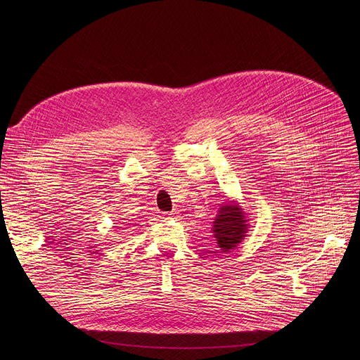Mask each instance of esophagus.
Masks as SVG:
<instances>
[{"mask_svg": "<svg viewBox=\"0 0 360 360\" xmlns=\"http://www.w3.org/2000/svg\"><path fill=\"white\" fill-rule=\"evenodd\" d=\"M167 218H168V219H176V218H178V214H176V212H169V214H167Z\"/></svg>", "mask_w": 360, "mask_h": 360, "instance_id": "obj_1", "label": "esophagus"}]
</instances>
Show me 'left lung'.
<instances>
[{"mask_svg":"<svg viewBox=\"0 0 360 360\" xmlns=\"http://www.w3.org/2000/svg\"><path fill=\"white\" fill-rule=\"evenodd\" d=\"M248 231L249 218L236 200L226 199L219 203L218 214L212 222V233L221 252L231 253L245 240Z\"/></svg>","mask_w":360,"mask_h":360,"instance_id":"left-lung-1","label":"left lung"}]
</instances>
